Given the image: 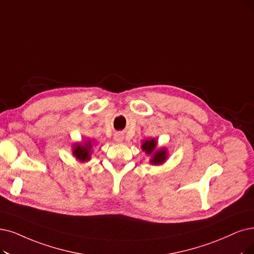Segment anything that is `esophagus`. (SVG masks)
<instances>
[{
  "mask_svg": "<svg viewBox=\"0 0 254 254\" xmlns=\"http://www.w3.org/2000/svg\"><path fill=\"white\" fill-rule=\"evenodd\" d=\"M115 140L117 141V143H122V141L124 140V135L122 134V133H116Z\"/></svg>",
  "mask_w": 254,
  "mask_h": 254,
  "instance_id": "obj_1",
  "label": "esophagus"
}]
</instances>
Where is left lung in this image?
<instances>
[{"mask_svg": "<svg viewBox=\"0 0 254 254\" xmlns=\"http://www.w3.org/2000/svg\"><path fill=\"white\" fill-rule=\"evenodd\" d=\"M140 148L145 153L151 156L149 162L153 166H159L165 164L167 159L169 158V152L168 149L165 147L157 148V140L155 138H147L144 139L143 143L140 145Z\"/></svg>", "mask_w": 254, "mask_h": 254, "instance_id": "left-lung-1", "label": "left lung"}]
</instances>
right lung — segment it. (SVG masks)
<instances>
[{"label": "right lung", "mask_w": 254, "mask_h": 254, "mask_svg": "<svg viewBox=\"0 0 254 254\" xmlns=\"http://www.w3.org/2000/svg\"><path fill=\"white\" fill-rule=\"evenodd\" d=\"M94 141L86 138L82 143H75L72 146L73 156L80 162H87L92 158Z\"/></svg>", "instance_id": "right-lung-1"}]
</instances>
